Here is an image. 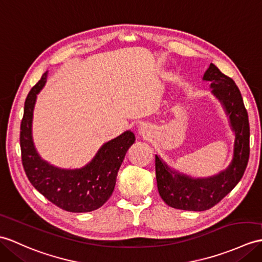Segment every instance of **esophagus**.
I'll return each instance as SVG.
<instances>
[{
  "label": "esophagus",
  "mask_w": 262,
  "mask_h": 262,
  "mask_svg": "<svg viewBox=\"0 0 262 262\" xmlns=\"http://www.w3.org/2000/svg\"><path fill=\"white\" fill-rule=\"evenodd\" d=\"M137 134L139 136H142L143 138H149L151 134H153V128H151V127L148 125L143 124L138 127Z\"/></svg>",
  "instance_id": "1"
}]
</instances>
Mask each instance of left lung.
Returning <instances> with one entry per match:
<instances>
[{
	"instance_id": "left-lung-1",
	"label": "left lung",
	"mask_w": 262,
	"mask_h": 262,
	"mask_svg": "<svg viewBox=\"0 0 262 262\" xmlns=\"http://www.w3.org/2000/svg\"><path fill=\"white\" fill-rule=\"evenodd\" d=\"M202 79L211 83V94L221 103L229 119L234 134L233 154L226 169L208 178H193L180 172L164 162L160 155H155L156 181L161 198L172 208L185 211H205L220 202L239 183L250 151L248 113L238 86L213 63Z\"/></svg>"
}]
</instances>
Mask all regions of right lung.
<instances>
[{
    "label": "right lung",
    "instance_id": "1",
    "mask_svg": "<svg viewBox=\"0 0 262 262\" xmlns=\"http://www.w3.org/2000/svg\"><path fill=\"white\" fill-rule=\"evenodd\" d=\"M48 71L30 91L24 102L20 145L24 171L42 195L68 212L82 213L99 209L114 192L118 169L135 135L126 130L103 144L89 163L80 168H60L45 161L32 136L33 111L38 94L47 82Z\"/></svg>",
    "mask_w": 262,
    "mask_h": 262
}]
</instances>
